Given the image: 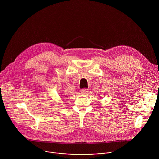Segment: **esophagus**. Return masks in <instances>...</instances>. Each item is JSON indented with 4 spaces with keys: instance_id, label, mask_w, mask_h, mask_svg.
Returning <instances> with one entry per match:
<instances>
[{
    "instance_id": "1",
    "label": "esophagus",
    "mask_w": 159,
    "mask_h": 159,
    "mask_svg": "<svg viewBox=\"0 0 159 159\" xmlns=\"http://www.w3.org/2000/svg\"><path fill=\"white\" fill-rule=\"evenodd\" d=\"M88 92H89L88 89H81V93L82 94H84V95L88 93Z\"/></svg>"
}]
</instances>
